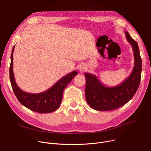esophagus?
<instances>
[{
    "label": "esophagus",
    "instance_id": "34e87169",
    "mask_svg": "<svg viewBox=\"0 0 151 151\" xmlns=\"http://www.w3.org/2000/svg\"><path fill=\"white\" fill-rule=\"evenodd\" d=\"M79 71H84V68H82V67H81V68H79Z\"/></svg>",
    "mask_w": 151,
    "mask_h": 151
}]
</instances>
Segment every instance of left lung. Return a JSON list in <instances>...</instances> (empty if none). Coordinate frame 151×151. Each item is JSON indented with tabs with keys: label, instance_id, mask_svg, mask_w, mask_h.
Here are the masks:
<instances>
[{
	"label": "left lung",
	"instance_id": "left-lung-1",
	"mask_svg": "<svg viewBox=\"0 0 151 151\" xmlns=\"http://www.w3.org/2000/svg\"><path fill=\"white\" fill-rule=\"evenodd\" d=\"M125 33L127 41L132 46L134 58V65L128 77L118 86L107 87L95 75L85 73L86 99L94 110L109 111L121 107L129 101L139 88L141 80L142 59L138 44L127 31Z\"/></svg>",
	"mask_w": 151,
	"mask_h": 151
}]
</instances>
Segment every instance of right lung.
I'll use <instances>...</instances> for the list:
<instances>
[{
	"mask_svg": "<svg viewBox=\"0 0 151 151\" xmlns=\"http://www.w3.org/2000/svg\"><path fill=\"white\" fill-rule=\"evenodd\" d=\"M13 47L11 55L9 78L15 95L19 101L30 110L41 113L55 111L60 107L62 100V94L65 88L72 79L78 74L73 71L61 78L55 84L47 91L38 93H30L23 91L17 85L13 73Z\"/></svg>",
	"mask_w": 151,
	"mask_h": 151,
	"instance_id": "1",
	"label": "right lung"
}]
</instances>
